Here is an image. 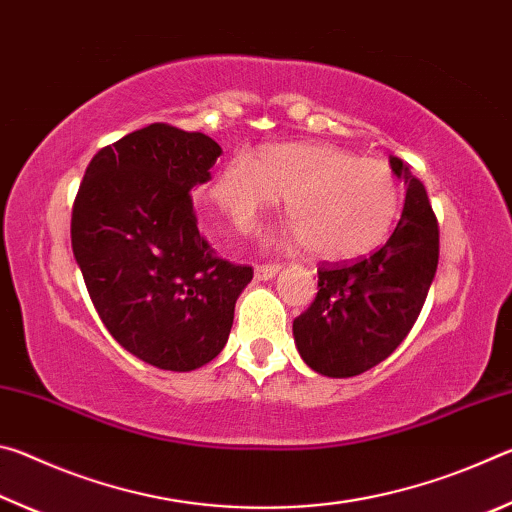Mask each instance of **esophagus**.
Wrapping results in <instances>:
<instances>
[{
	"mask_svg": "<svg viewBox=\"0 0 512 512\" xmlns=\"http://www.w3.org/2000/svg\"><path fill=\"white\" fill-rule=\"evenodd\" d=\"M277 273H280V266H277V264H259V266H255V280L268 282V280H273Z\"/></svg>",
	"mask_w": 512,
	"mask_h": 512,
	"instance_id": "1",
	"label": "esophagus"
}]
</instances>
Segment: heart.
<instances>
[{
  "label": "heart",
  "instance_id": "b5f03b06",
  "mask_svg": "<svg viewBox=\"0 0 512 512\" xmlns=\"http://www.w3.org/2000/svg\"><path fill=\"white\" fill-rule=\"evenodd\" d=\"M287 196L291 239L314 257L350 262L377 250L402 207V185L391 164L332 144L268 146L262 158L237 151L216 173L210 201L239 230H250Z\"/></svg>",
  "mask_w": 512,
  "mask_h": 512
}]
</instances>
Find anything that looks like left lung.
Segmentation results:
<instances>
[{"label":"left lung","instance_id":"obj_1","mask_svg":"<svg viewBox=\"0 0 512 512\" xmlns=\"http://www.w3.org/2000/svg\"><path fill=\"white\" fill-rule=\"evenodd\" d=\"M388 162L406 187L393 235L359 262L320 268L316 300L293 320L300 357L318 375L354 377L391 357L436 275L438 221L427 189L400 158Z\"/></svg>","mask_w":512,"mask_h":512}]
</instances>
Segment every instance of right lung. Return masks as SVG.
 Segmentation results:
<instances>
[{
  "mask_svg": "<svg viewBox=\"0 0 512 512\" xmlns=\"http://www.w3.org/2000/svg\"><path fill=\"white\" fill-rule=\"evenodd\" d=\"M221 146L151 124L101 149L72 210V250L94 309L121 348L189 372L228 343L253 268L216 257L189 189L210 180Z\"/></svg>",
  "mask_w": 512,
  "mask_h": 512,
  "instance_id": "add662e5",
  "label": "right lung"
}]
</instances>
